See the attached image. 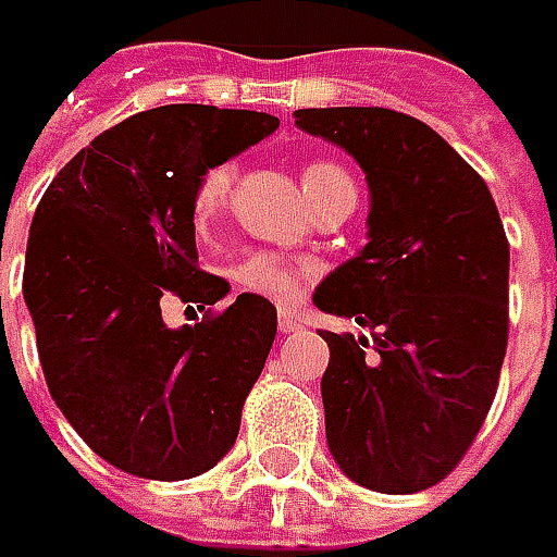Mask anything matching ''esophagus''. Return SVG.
<instances>
[{
	"label": "esophagus",
	"instance_id": "34e87169",
	"mask_svg": "<svg viewBox=\"0 0 557 557\" xmlns=\"http://www.w3.org/2000/svg\"><path fill=\"white\" fill-rule=\"evenodd\" d=\"M300 325H304V322H300V315H297V312H290V310L278 312V329H282V334L297 332Z\"/></svg>",
	"mask_w": 557,
	"mask_h": 557
}]
</instances>
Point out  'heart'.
<instances>
[{
  "mask_svg": "<svg viewBox=\"0 0 557 557\" xmlns=\"http://www.w3.org/2000/svg\"><path fill=\"white\" fill-rule=\"evenodd\" d=\"M235 183V163H213L210 170H203V176L195 185L191 195V220L198 228H207L220 216V210L228 201V191ZM304 188L310 195V201H322L325 195H334L341 188H354L350 173L334 161H310L304 166ZM315 275L310 263H297L288 257L269 253V250H257L247 253L242 263L232 269V282L247 294L267 297L272 304H290L304 285Z\"/></svg>",
  "mask_w": 557,
  "mask_h": 557,
  "instance_id": "heart-1",
  "label": "heart"
}]
</instances>
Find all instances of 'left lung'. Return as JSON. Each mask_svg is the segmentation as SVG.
Wrapping results in <instances>:
<instances>
[{
	"instance_id": "left-lung-1",
	"label": "left lung",
	"mask_w": 557,
	"mask_h": 557,
	"mask_svg": "<svg viewBox=\"0 0 557 557\" xmlns=\"http://www.w3.org/2000/svg\"><path fill=\"white\" fill-rule=\"evenodd\" d=\"M297 126L354 154L372 188L369 245L315 307L372 337L325 332V434L377 493L440 483L474 443L508 347V238L481 173L391 108H304Z\"/></svg>"
}]
</instances>
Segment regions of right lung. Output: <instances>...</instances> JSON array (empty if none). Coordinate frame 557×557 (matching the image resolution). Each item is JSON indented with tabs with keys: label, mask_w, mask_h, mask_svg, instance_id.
<instances>
[{
	"label": "right lung",
	"mask_w": 557,
	"mask_h": 557,
	"mask_svg": "<svg viewBox=\"0 0 557 557\" xmlns=\"http://www.w3.org/2000/svg\"><path fill=\"white\" fill-rule=\"evenodd\" d=\"M278 126L260 111L163 104L126 117L67 163L33 213L24 300L49 394L114 468L185 481L232 449L275 341V307L238 294L198 325L161 304H216L228 282L198 267L191 195Z\"/></svg>",
	"instance_id": "right-lung-1"
}]
</instances>
